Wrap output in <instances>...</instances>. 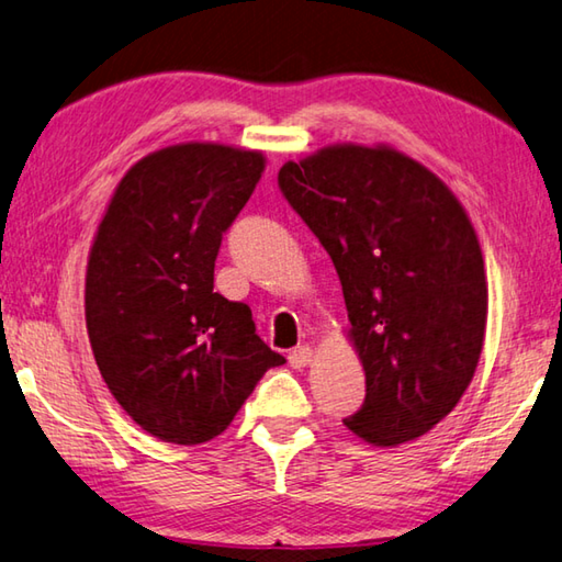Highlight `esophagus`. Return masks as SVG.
Listing matches in <instances>:
<instances>
[{"label":"esophagus","mask_w":562,"mask_h":562,"mask_svg":"<svg viewBox=\"0 0 562 562\" xmlns=\"http://www.w3.org/2000/svg\"><path fill=\"white\" fill-rule=\"evenodd\" d=\"M288 359H290V367H294V369H302V367H307L310 364V359H312V349L310 347H294L290 355H288Z\"/></svg>","instance_id":"34e87169"}]
</instances>
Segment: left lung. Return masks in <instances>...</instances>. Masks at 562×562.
Here are the masks:
<instances>
[{
	"instance_id": "1",
	"label": "left lung",
	"mask_w": 562,
	"mask_h": 562,
	"mask_svg": "<svg viewBox=\"0 0 562 562\" xmlns=\"http://www.w3.org/2000/svg\"><path fill=\"white\" fill-rule=\"evenodd\" d=\"M284 201L339 274L367 396L345 426L374 446L431 431L479 364L488 284L469 215L394 148L331 146L284 164Z\"/></svg>"
}]
</instances>
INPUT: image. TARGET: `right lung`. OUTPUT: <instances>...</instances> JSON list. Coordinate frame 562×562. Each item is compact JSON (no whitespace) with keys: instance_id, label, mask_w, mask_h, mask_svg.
<instances>
[{"instance_id":"obj_1","label":"right lung","mask_w":562,"mask_h":562,"mask_svg":"<svg viewBox=\"0 0 562 562\" xmlns=\"http://www.w3.org/2000/svg\"><path fill=\"white\" fill-rule=\"evenodd\" d=\"M262 168L258 150H156L123 176L99 225L87 270L91 349L116 402L160 441H211L284 364L255 335L250 307L213 292L223 235Z\"/></svg>"}]
</instances>
